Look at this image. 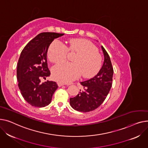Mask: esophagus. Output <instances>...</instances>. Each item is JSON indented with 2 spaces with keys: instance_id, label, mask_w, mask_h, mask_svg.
<instances>
[{
  "instance_id": "34e87169",
  "label": "esophagus",
  "mask_w": 148,
  "mask_h": 148,
  "mask_svg": "<svg viewBox=\"0 0 148 148\" xmlns=\"http://www.w3.org/2000/svg\"><path fill=\"white\" fill-rule=\"evenodd\" d=\"M57 84H58V86H63V85H64L63 83H62V82H58Z\"/></svg>"
}]
</instances>
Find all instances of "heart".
<instances>
[{"label": "heart", "mask_w": 148, "mask_h": 148, "mask_svg": "<svg viewBox=\"0 0 148 148\" xmlns=\"http://www.w3.org/2000/svg\"><path fill=\"white\" fill-rule=\"evenodd\" d=\"M75 53L73 62L62 63L52 69V76L57 81L69 83L77 79L81 75L84 77H92L101 66V57L92 43L84 39H72L68 47L58 39L53 41L48 50L50 62L58 63L64 61L68 53Z\"/></svg>", "instance_id": "obj_1"}]
</instances>
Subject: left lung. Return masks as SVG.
I'll use <instances>...</instances> for the list:
<instances>
[{
  "label": "left lung",
  "mask_w": 148,
  "mask_h": 148,
  "mask_svg": "<svg viewBox=\"0 0 148 148\" xmlns=\"http://www.w3.org/2000/svg\"><path fill=\"white\" fill-rule=\"evenodd\" d=\"M101 49L105 60L100 71L91 79L81 82L84 90L70 99L71 106L77 111L88 112L97 109L105 100L111 88L114 69L109 54L102 46Z\"/></svg>",
  "instance_id": "left-lung-1"
}]
</instances>
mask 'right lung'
Here are the masks:
<instances>
[{
    "label": "right lung",
    "mask_w": 148,
    "mask_h": 148,
    "mask_svg": "<svg viewBox=\"0 0 148 148\" xmlns=\"http://www.w3.org/2000/svg\"><path fill=\"white\" fill-rule=\"evenodd\" d=\"M63 33L43 32L30 40L23 49L17 64L18 87L24 100L30 105L42 108L51 103L58 87L57 83L47 81L41 83L51 74L48 67L47 52L54 39Z\"/></svg>",
    "instance_id": "right-lung-1"
}]
</instances>
